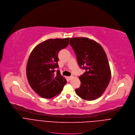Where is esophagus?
Listing matches in <instances>:
<instances>
[{
    "label": "esophagus",
    "instance_id": "obj_1",
    "mask_svg": "<svg viewBox=\"0 0 135 135\" xmlns=\"http://www.w3.org/2000/svg\"><path fill=\"white\" fill-rule=\"evenodd\" d=\"M73 78V76H68V79H69V80H71V79H72V78Z\"/></svg>",
    "mask_w": 135,
    "mask_h": 135
}]
</instances>
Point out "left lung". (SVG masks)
I'll return each instance as SVG.
<instances>
[{"instance_id":"left-lung-1","label":"left lung","mask_w":135,"mask_h":135,"mask_svg":"<svg viewBox=\"0 0 135 135\" xmlns=\"http://www.w3.org/2000/svg\"><path fill=\"white\" fill-rule=\"evenodd\" d=\"M79 66L86 72L79 77L81 85L76 94L86 100H93L104 93L109 85L111 72L106 53L95 41L85 37L71 38Z\"/></svg>"}]
</instances>
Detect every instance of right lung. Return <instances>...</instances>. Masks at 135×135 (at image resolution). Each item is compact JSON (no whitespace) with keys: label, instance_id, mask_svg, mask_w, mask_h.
Returning a JSON list of instances; mask_svg holds the SVG:
<instances>
[{"label":"right lung","instance_id":"1","mask_svg":"<svg viewBox=\"0 0 135 135\" xmlns=\"http://www.w3.org/2000/svg\"><path fill=\"white\" fill-rule=\"evenodd\" d=\"M69 38L49 39L35 47L26 65V76L32 89L44 98L59 94L67 81L59 70V51L69 44Z\"/></svg>","mask_w":135,"mask_h":135}]
</instances>
